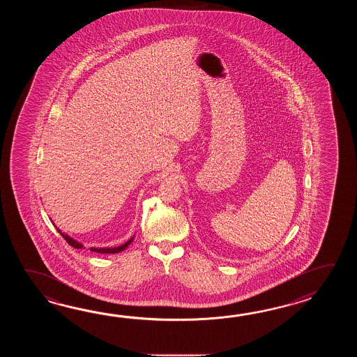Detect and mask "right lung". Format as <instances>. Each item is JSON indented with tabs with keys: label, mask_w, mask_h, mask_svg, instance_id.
Here are the masks:
<instances>
[{
	"label": "right lung",
	"mask_w": 357,
	"mask_h": 357,
	"mask_svg": "<svg viewBox=\"0 0 357 357\" xmlns=\"http://www.w3.org/2000/svg\"><path fill=\"white\" fill-rule=\"evenodd\" d=\"M57 231H59L61 236L68 241V245H71L73 248H75V249H85L83 243L76 241V240H74L73 237H70L68 234L62 232L60 228H57ZM132 240H134V236L130 238L129 241L122 243L120 246H116V248H89V249H91V251H94V252H100V254H116V252H120V251L125 250V249L129 246L130 243H132Z\"/></svg>",
	"instance_id": "right-lung-1"
}]
</instances>
